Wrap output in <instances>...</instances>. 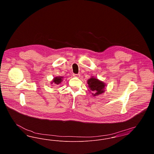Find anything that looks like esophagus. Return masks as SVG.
Returning a JSON list of instances; mask_svg holds the SVG:
<instances>
[{
  "label": "esophagus",
  "mask_w": 154,
  "mask_h": 154,
  "mask_svg": "<svg viewBox=\"0 0 154 154\" xmlns=\"http://www.w3.org/2000/svg\"><path fill=\"white\" fill-rule=\"evenodd\" d=\"M73 76L74 77H80V74H74Z\"/></svg>",
  "instance_id": "1"
}]
</instances>
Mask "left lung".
I'll return each mask as SVG.
<instances>
[{"label": "left lung", "mask_w": 154, "mask_h": 154, "mask_svg": "<svg viewBox=\"0 0 154 154\" xmlns=\"http://www.w3.org/2000/svg\"><path fill=\"white\" fill-rule=\"evenodd\" d=\"M87 82L89 88V91L92 92V95L96 96L104 92L106 84L103 81L92 77L88 80Z\"/></svg>", "instance_id": "obj_1"}]
</instances>
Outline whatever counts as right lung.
Instances as JSON below:
<instances>
[{"mask_svg": "<svg viewBox=\"0 0 154 154\" xmlns=\"http://www.w3.org/2000/svg\"><path fill=\"white\" fill-rule=\"evenodd\" d=\"M62 77H55L51 82V84H55L56 85H59L61 83V82L63 81Z\"/></svg>", "mask_w": 154, "mask_h": 154, "instance_id": "1", "label": "right lung"}]
</instances>
